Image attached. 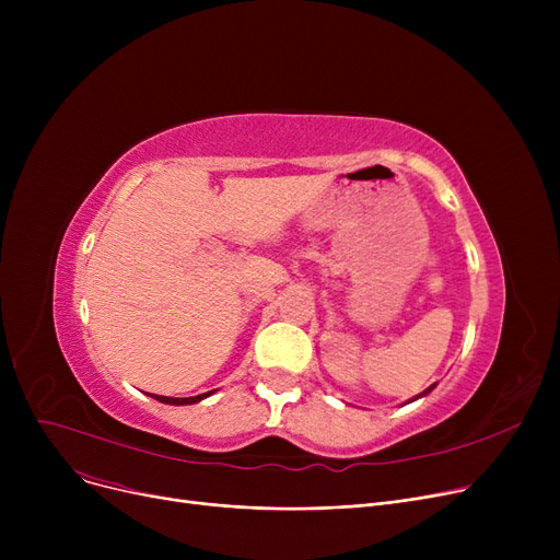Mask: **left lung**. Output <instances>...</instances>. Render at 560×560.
<instances>
[{"instance_id":"1","label":"left lung","mask_w":560,"mask_h":560,"mask_svg":"<svg viewBox=\"0 0 560 560\" xmlns=\"http://www.w3.org/2000/svg\"><path fill=\"white\" fill-rule=\"evenodd\" d=\"M433 388H435V384H433V386H429V388H427V390H424V393H420V395H418V397H424V395H429V393H431V390H433ZM418 397H416V399H418Z\"/></svg>"}]
</instances>
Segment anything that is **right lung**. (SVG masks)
Returning a JSON list of instances; mask_svg holds the SVG:
<instances>
[{
	"mask_svg": "<svg viewBox=\"0 0 560 560\" xmlns=\"http://www.w3.org/2000/svg\"><path fill=\"white\" fill-rule=\"evenodd\" d=\"M213 393V390H211ZM211 393H203V395H197V397H163V395H152L154 399L163 401V404H174V406H184V404H197L201 401L203 397H209Z\"/></svg>",
	"mask_w": 560,
	"mask_h": 560,
	"instance_id": "right-lung-1",
	"label": "right lung"
}]
</instances>
